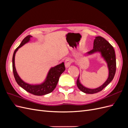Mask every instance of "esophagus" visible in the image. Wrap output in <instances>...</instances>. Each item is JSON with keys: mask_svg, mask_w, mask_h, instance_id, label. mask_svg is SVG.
Returning a JSON list of instances; mask_svg holds the SVG:
<instances>
[{"mask_svg": "<svg viewBox=\"0 0 128 128\" xmlns=\"http://www.w3.org/2000/svg\"><path fill=\"white\" fill-rule=\"evenodd\" d=\"M72 62V60H71V59H70V58H68V59H67L65 60V62H64L65 67L66 68L69 67Z\"/></svg>", "mask_w": 128, "mask_h": 128, "instance_id": "esophagus-1", "label": "esophagus"}]
</instances>
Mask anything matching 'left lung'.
Here are the masks:
<instances>
[{"instance_id": "1", "label": "left lung", "mask_w": 128, "mask_h": 128, "mask_svg": "<svg viewBox=\"0 0 128 128\" xmlns=\"http://www.w3.org/2000/svg\"><path fill=\"white\" fill-rule=\"evenodd\" d=\"M96 53H100V56L106 62L108 69V78L101 86L95 88H90L84 86L80 83L79 75L76 82L77 86L81 91L85 94H94L101 91L113 80L115 74L116 64L114 49L108 42L100 36L95 37L94 42V48L91 51L86 53V55L91 56Z\"/></svg>"}]
</instances>
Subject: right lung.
Listing matches in <instances>:
<instances>
[{
	"label": "right lung",
	"mask_w": 128,
	"mask_h": 128,
	"mask_svg": "<svg viewBox=\"0 0 128 128\" xmlns=\"http://www.w3.org/2000/svg\"><path fill=\"white\" fill-rule=\"evenodd\" d=\"M32 37V36L31 35H28L25 37L21 42L20 45L14 51L12 59L13 72L15 80H16L18 86H20L22 88L24 89L26 91L36 96H43L50 94V93L52 92L54 90L58 81H59L60 75L65 70V67L64 62H62L59 64L51 67L49 69L44 80L40 84H30L22 80L20 76L18 75L16 68H15V54H16L19 48L30 41Z\"/></svg>",
	"instance_id": "right-lung-1"
}]
</instances>
